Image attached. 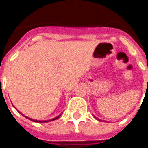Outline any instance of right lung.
<instances>
[{"label":"right lung","mask_w":148,"mask_h":148,"mask_svg":"<svg viewBox=\"0 0 148 148\" xmlns=\"http://www.w3.org/2000/svg\"><path fill=\"white\" fill-rule=\"evenodd\" d=\"M61 114H60L59 116H56V118H54V119H50V120H46V121H38V120H35V119H29V118H27L28 119H29V120H31V121H35V122H47V121H54V120H56V119H58L60 117V116H61Z\"/></svg>","instance_id":"obj_1"}]
</instances>
